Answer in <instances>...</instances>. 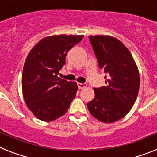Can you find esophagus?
Masks as SVG:
<instances>
[{"instance_id": "34e87169", "label": "esophagus", "mask_w": 157, "mask_h": 157, "mask_svg": "<svg viewBox=\"0 0 157 157\" xmlns=\"http://www.w3.org/2000/svg\"><path fill=\"white\" fill-rule=\"evenodd\" d=\"M86 84H81V83H78V87L80 89H83L84 87H86Z\"/></svg>"}]
</instances>
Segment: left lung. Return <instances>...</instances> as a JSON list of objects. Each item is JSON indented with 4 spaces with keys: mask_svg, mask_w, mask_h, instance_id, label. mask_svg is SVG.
<instances>
[{
    "mask_svg": "<svg viewBox=\"0 0 157 157\" xmlns=\"http://www.w3.org/2000/svg\"><path fill=\"white\" fill-rule=\"evenodd\" d=\"M89 39L98 66L109 77L106 86L94 88V98L87 108L99 121L113 123L125 117L135 104L140 86L138 66L130 51L117 38L97 35Z\"/></svg>",
    "mask_w": 157,
    "mask_h": 157,
    "instance_id": "8db88e82",
    "label": "left lung"
}]
</instances>
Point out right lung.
I'll return each instance as SVG.
<instances>
[{"instance_id": "obj_1", "label": "right lung", "mask_w": 157, "mask_h": 157, "mask_svg": "<svg viewBox=\"0 0 157 157\" xmlns=\"http://www.w3.org/2000/svg\"><path fill=\"white\" fill-rule=\"evenodd\" d=\"M84 35H53L43 38L29 52L22 76L26 105L40 121L50 122L64 115L78 90L76 82L58 77L66 56Z\"/></svg>"}]
</instances>
